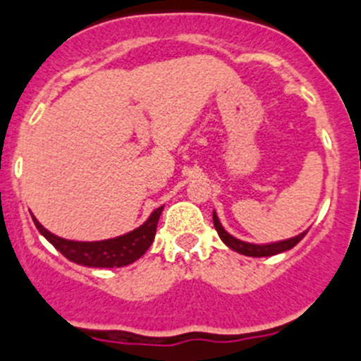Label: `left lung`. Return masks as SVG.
<instances>
[{
	"mask_svg": "<svg viewBox=\"0 0 361 361\" xmlns=\"http://www.w3.org/2000/svg\"><path fill=\"white\" fill-rule=\"evenodd\" d=\"M213 224H214V228H216V232H218V235H220L221 241H224L228 248H232L241 255H246V257H272V255L283 253V251H286V250H292L293 246L298 245V243L304 239V235L307 234V231H305V232H302V234L295 235V238L286 239V241L271 243V245H251V243L239 241V239H235L234 235L228 234V232L221 227L220 220H218V216L214 211H213Z\"/></svg>",
	"mask_w": 361,
	"mask_h": 361,
	"instance_id": "obj_1",
	"label": "left lung"
}]
</instances>
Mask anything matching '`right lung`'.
Here are the masks:
<instances>
[{
  "mask_svg": "<svg viewBox=\"0 0 361 361\" xmlns=\"http://www.w3.org/2000/svg\"><path fill=\"white\" fill-rule=\"evenodd\" d=\"M162 209L164 206L157 207L141 227L134 228L129 234L92 243L68 241V239L59 238V235L47 231L32 214L31 216L39 234L45 235L47 241L57 251H61L68 260L78 265H85V267H123V265L133 264L137 258L143 257L147 250L150 248L155 232H157V224Z\"/></svg>",
  "mask_w": 361,
  "mask_h": 361,
  "instance_id": "add662e5",
  "label": "right lung"
}]
</instances>
